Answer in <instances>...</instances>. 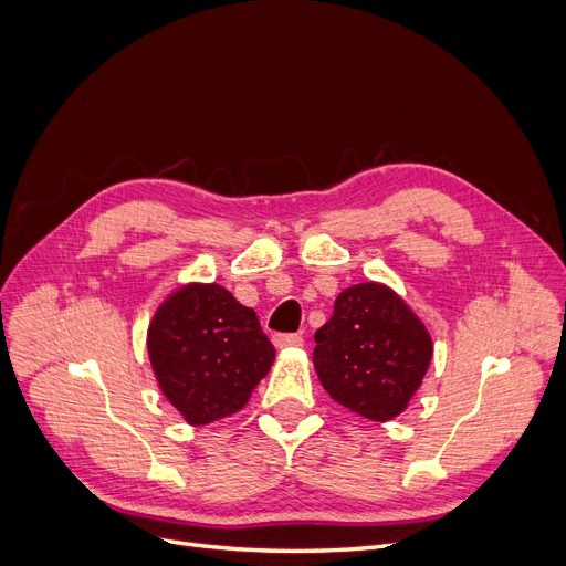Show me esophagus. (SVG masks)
Listing matches in <instances>:
<instances>
[{
	"mask_svg": "<svg viewBox=\"0 0 566 566\" xmlns=\"http://www.w3.org/2000/svg\"><path fill=\"white\" fill-rule=\"evenodd\" d=\"M302 337L300 335H276L273 337V345L276 349H290V347H302Z\"/></svg>",
	"mask_w": 566,
	"mask_h": 566,
	"instance_id": "1",
	"label": "esophagus"
}]
</instances>
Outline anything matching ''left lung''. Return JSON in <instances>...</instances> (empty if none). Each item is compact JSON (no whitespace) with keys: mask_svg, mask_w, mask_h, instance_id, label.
<instances>
[{"mask_svg":"<svg viewBox=\"0 0 566 566\" xmlns=\"http://www.w3.org/2000/svg\"><path fill=\"white\" fill-rule=\"evenodd\" d=\"M323 389L375 422L401 416L432 361V337L406 300L378 281L342 290L314 335Z\"/></svg>","mask_w":566,"mask_h":566,"instance_id":"left-lung-1","label":"left lung"}]
</instances>
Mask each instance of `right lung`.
<instances>
[{"label":"right lung","mask_w":566,"mask_h":566,"mask_svg":"<svg viewBox=\"0 0 566 566\" xmlns=\"http://www.w3.org/2000/svg\"><path fill=\"white\" fill-rule=\"evenodd\" d=\"M148 361L163 397L193 427L243 410L276 349L260 318L217 283H184L153 314Z\"/></svg>","instance_id":"right-lung-1"}]
</instances>
